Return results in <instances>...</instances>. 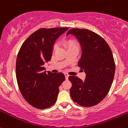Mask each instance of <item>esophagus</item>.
I'll return each instance as SVG.
<instances>
[{"mask_svg":"<svg viewBox=\"0 0 128 128\" xmlns=\"http://www.w3.org/2000/svg\"><path fill=\"white\" fill-rule=\"evenodd\" d=\"M64 76H65V77H66V79H67V80H68V78H69V75H68L67 73H65V74H64Z\"/></svg>","mask_w":128,"mask_h":128,"instance_id":"obj_1","label":"esophagus"}]
</instances>
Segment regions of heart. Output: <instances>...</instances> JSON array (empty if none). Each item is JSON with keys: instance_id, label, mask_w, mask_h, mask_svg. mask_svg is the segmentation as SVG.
Here are the masks:
<instances>
[{"instance_id": "1", "label": "heart", "mask_w": 128, "mask_h": 128, "mask_svg": "<svg viewBox=\"0 0 128 128\" xmlns=\"http://www.w3.org/2000/svg\"><path fill=\"white\" fill-rule=\"evenodd\" d=\"M62 44L65 48H66L67 50H69V49H74V48H79V44H78V41L76 39H72V38H68V39H65L62 41ZM57 49V46L54 45L52 47V52L56 50Z\"/></svg>"}]
</instances>
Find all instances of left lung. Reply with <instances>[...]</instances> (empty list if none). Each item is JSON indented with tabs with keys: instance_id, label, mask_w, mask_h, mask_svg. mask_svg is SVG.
Wrapping results in <instances>:
<instances>
[{
	"instance_id": "8db88e82",
	"label": "left lung",
	"mask_w": 128,
	"mask_h": 128,
	"mask_svg": "<svg viewBox=\"0 0 128 128\" xmlns=\"http://www.w3.org/2000/svg\"><path fill=\"white\" fill-rule=\"evenodd\" d=\"M72 34L79 40L82 56L78 66L85 72L86 79L69 76L72 100L79 105L91 107L100 103L110 91L115 73V63L111 48L104 39L88 29L72 28Z\"/></svg>"
}]
</instances>
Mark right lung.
Here are the masks:
<instances>
[{"mask_svg": "<svg viewBox=\"0 0 128 128\" xmlns=\"http://www.w3.org/2000/svg\"><path fill=\"white\" fill-rule=\"evenodd\" d=\"M67 30L68 27L38 29L18 51L16 67L18 88L26 101L36 108H48L56 102L65 76L62 72L44 71V65L51 59L56 40Z\"/></svg>", "mask_w": 128, "mask_h": 128, "instance_id": "obj_1", "label": "right lung"}]
</instances>
